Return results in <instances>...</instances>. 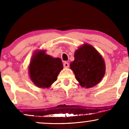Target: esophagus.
I'll use <instances>...</instances> for the list:
<instances>
[{
    "instance_id": "obj_1",
    "label": "esophagus",
    "mask_w": 129,
    "mask_h": 129,
    "mask_svg": "<svg viewBox=\"0 0 129 129\" xmlns=\"http://www.w3.org/2000/svg\"><path fill=\"white\" fill-rule=\"evenodd\" d=\"M63 66H64V68H69V63L65 61V62L63 63Z\"/></svg>"
}]
</instances>
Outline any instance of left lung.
I'll list each match as a JSON object with an SVG mask.
<instances>
[{
	"instance_id": "left-lung-1",
	"label": "left lung",
	"mask_w": 129,
	"mask_h": 129,
	"mask_svg": "<svg viewBox=\"0 0 129 129\" xmlns=\"http://www.w3.org/2000/svg\"><path fill=\"white\" fill-rule=\"evenodd\" d=\"M70 64L76 80L83 87L90 88L102 80L106 72L104 59L96 49L85 43L75 52Z\"/></svg>"
}]
</instances>
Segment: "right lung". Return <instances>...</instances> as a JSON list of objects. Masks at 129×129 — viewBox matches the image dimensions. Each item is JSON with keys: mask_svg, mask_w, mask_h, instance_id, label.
<instances>
[{"mask_svg": "<svg viewBox=\"0 0 129 129\" xmlns=\"http://www.w3.org/2000/svg\"><path fill=\"white\" fill-rule=\"evenodd\" d=\"M63 68L60 58L46 54L45 50L37 51L33 54L29 64L30 78L38 87L49 88L57 80Z\"/></svg>", "mask_w": 129, "mask_h": 129, "instance_id": "obj_1", "label": "right lung"}]
</instances>
